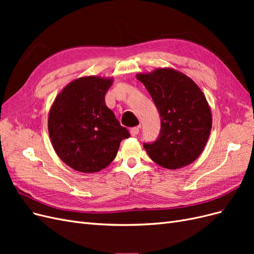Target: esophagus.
<instances>
[{"mask_svg":"<svg viewBox=\"0 0 254 254\" xmlns=\"http://www.w3.org/2000/svg\"><path fill=\"white\" fill-rule=\"evenodd\" d=\"M139 129H140L139 127H132L131 129H130V133H131L132 136H135L139 134Z\"/></svg>","mask_w":254,"mask_h":254,"instance_id":"obj_1","label":"esophagus"}]
</instances>
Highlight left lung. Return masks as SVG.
I'll list each match as a JSON object with an SVG mask.
<instances>
[{
	"mask_svg": "<svg viewBox=\"0 0 254 254\" xmlns=\"http://www.w3.org/2000/svg\"><path fill=\"white\" fill-rule=\"evenodd\" d=\"M161 118L156 141L144 143L150 159L170 170L190 164L200 156L210 136L212 115L202 91L184 74L157 68L137 74Z\"/></svg>",
	"mask_w": 254,
	"mask_h": 254,
	"instance_id": "8db88e82",
	"label": "left lung"
}]
</instances>
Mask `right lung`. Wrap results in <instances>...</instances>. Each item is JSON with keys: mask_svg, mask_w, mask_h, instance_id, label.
I'll return each mask as SVG.
<instances>
[{"mask_svg": "<svg viewBox=\"0 0 254 254\" xmlns=\"http://www.w3.org/2000/svg\"><path fill=\"white\" fill-rule=\"evenodd\" d=\"M111 84L112 79L96 76L76 79L60 92L50 110L53 147L75 171H102L114 160L120 143L130 136L106 106Z\"/></svg>", "mask_w": 254, "mask_h": 254, "instance_id": "obj_1", "label": "right lung"}]
</instances>
